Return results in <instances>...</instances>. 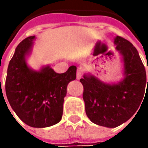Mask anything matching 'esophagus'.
I'll return each instance as SVG.
<instances>
[{
  "label": "esophagus",
  "mask_w": 148,
  "mask_h": 148,
  "mask_svg": "<svg viewBox=\"0 0 148 148\" xmlns=\"http://www.w3.org/2000/svg\"><path fill=\"white\" fill-rule=\"evenodd\" d=\"M83 73H82V67H79L78 69H77V79H81L82 77Z\"/></svg>",
  "instance_id": "obj_1"
}]
</instances>
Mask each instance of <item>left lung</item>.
<instances>
[{"instance_id":"8db88e82","label":"left lung","mask_w":148,"mask_h":148,"mask_svg":"<svg viewBox=\"0 0 148 148\" xmlns=\"http://www.w3.org/2000/svg\"><path fill=\"white\" fill-rule=\"evenodd\" d=\"M114 43L123 65L122 80L106 83L90 72L80 80L86 115L92 123L107 128L118 127L134 115L143 99L147 85L145 67L136 48L119 36Z\"/></svg>"}]
</instances>
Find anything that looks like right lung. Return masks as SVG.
<instances>
[{
  "mask_svg": "<svg viewBox=\"0 0 148 148\" xmlns=\"http://www.w3.org/2000/svg\"><path fill=\"white\" fill-rule=\"evenodd\" d=\"M34 39L35 36L26 38L15 49L7 69L5 93L23 122L33 128H46L62 119L66 87L77 77V66H71L61 74L49 65L34 70L26 58L31 53Z\"/></svg>",
  "mask_w": 148,
  "mask_h": 148,
  "instance_id": "add662e5",
  "label": "right lung"
}]
</instances>
